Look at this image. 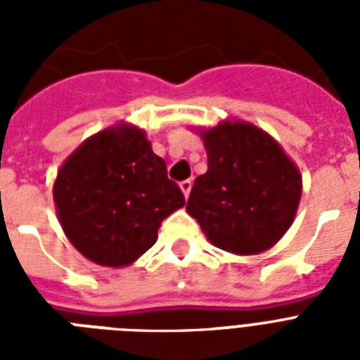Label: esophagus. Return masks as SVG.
I'll use <instances>...</instances> for the list:
<instances>
[{
	"label": "esophagus",
	"mask_w": 360,
	"mask_h": 360,
	"mask_svg": "<svg viewBox=\"0 0 360 360\" xmlns=\"http://www.w3.org/2000/svg\"><path fill=\"white\" fill-rule=\"evenodd\" d=\"M179 186H181V191H183V194H185V196H188V194H191V188H192V181L191 179L181 181Z\"/></svg>",
	"instance_id": "obj_1"
}]
</instances>
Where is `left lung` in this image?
<instances>
[{
	"label": "left lung",
	"mask_w": 360,
	"mask_h": 360,
	"mask_svg": "<svg viewBox=\"0 0 360 360\" xmlns=\"http://www.w3.org/2000/svg\"><path fill=\"white\" fill-rule=\"evenodd\" d=\"M207 172L196 177L186 211L214 246L250 256L276 245L295 219L302 179L265 130L222 121L202 130Z\"/></svg>",
	"instance_id": "left-lung-1"
}]
</instances>
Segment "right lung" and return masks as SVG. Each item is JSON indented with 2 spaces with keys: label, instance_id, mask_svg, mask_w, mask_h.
Returning <instances> with one entry per match:
<instances>
[{
  "label": "right lung",
  "instance_id": "add662e5",
  "mask_svg": "<svg viewBox=\"0 0 360 360\" xmlns=\"http://www.w3.org/2000/svg\"><path fill=\"white\" fill-rule=\"evenodd\" d=\"M53 202L65 236L104 267L136 262L166 217L185 205L146 132L115 124L87 138L59 168Z\"/></svg>",
  "mask_w": 360,
  "mask_h": 360
}]
</instances>
